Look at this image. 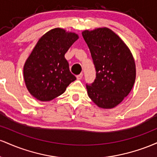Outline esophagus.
I'll use <instances>...</instances> for the list:
<instances>
[{
	"label": "esophagus",
	"instance_id": "esophagus-1",
	"mask_svg": "<svg viewBox=\"0 0 157 157\" xmlns=\"http://www.w3.org/2000/svg\"><path fill=\"white\" fill-rule=\"evenodd\" d=\"M82 76H83V75L81 73V74H80V75H77V80H81V79L82 78Z\"/></svg>",
	"mask_w": 157,
	"mask_h": 157
}]
</instances>
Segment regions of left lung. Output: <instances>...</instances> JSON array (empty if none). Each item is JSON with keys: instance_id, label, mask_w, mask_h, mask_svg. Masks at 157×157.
I'll use <instances>...</instances> for the list:
<instances>
[{"instance_id": "obj_1", "label": "left lung", "mask_w": 157, "mask_h": 157, "mask_svg": "<svg viewBox=\"0 0 157 157\" xmlns=\"http://www.w3.org/2000/svg\"><path fill=\"white\" fill-rule=\"evenodd\" d=\"M96 70V78L86 84L89 97L102 109H112L134 86L136 66L132 54L117 35L108 28L82 32Z\"/></svg>"}]
</instances>
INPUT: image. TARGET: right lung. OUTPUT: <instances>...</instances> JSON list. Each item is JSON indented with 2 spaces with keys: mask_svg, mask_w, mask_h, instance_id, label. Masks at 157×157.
Here are the masks:
<instances>
[{
  "mask_svg": "<svg viewBox=\"0 0 157 157\" xmlns=\"http://www.w3.org/2000/svg\"><path fill=\"white\" fill-rule=\"evenodd\" d=\"M78 39V35L56 28L39 40L24 67L23 77L29 93L40 101L60 96L76 80L71 73L65 54Z\"/></svg>",
  "mask_w": 157,
  "mask_h": 157,
  "instance_id": "right-lung-1",
  "label": "right lung"
}]
</instances>
